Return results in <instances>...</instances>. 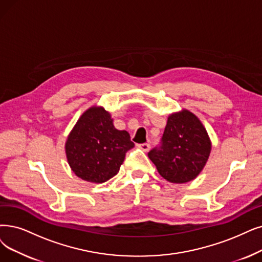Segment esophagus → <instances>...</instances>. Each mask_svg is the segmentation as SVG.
<instances>
[{
    "label": "esophagus",
    "instance_id": "34e87169",
    "mask_svg": "<svg viewBox=\"0 0 262 262\" xmlns=\"http://www.w3.org/2000/svg\"><path fill=\"white\" fill-rule=\"evenodd\" d=\"M138 147H139V148H141L143 151L147 152V151L150 149V145H149L148 143H144V144H139V145H138Z\"/></svg>",
    "mask_w": 262,
    "mask_h": 262
}]
</instances>
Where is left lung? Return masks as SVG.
<instances>
[{"label":"left lung","mask_w":262,"mask_h":262,"mask_svg":"<svg viewBox=\"0 0 262 262\" xmlns=\"http://www.w3.org/2000/svg\"><path fill=\"white\" fill-rule=\"evenodd\" d=\"M212 145L202 122L191 112L171 114L160 146L148 152L164 180L188 183L200 174L210 157Z\"/></svg>","instance_id":"obj_1"}]
</instances>
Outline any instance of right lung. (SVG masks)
Wrapping results in <instances>:
<instances>
[{"mask_svg": "<svg viewBox=\"0 0 262 262\" xmlns=\"http://www.w3.org/2000/svg\"><path fill=\"white\" fill-rule=\"evenodd\" d=\"M127 131L114 127L111 114L92 106L83 113L66 143L68 162L79 179L101 184L116 175L133 148Z\"/></svg>", "mask_w": 262, "mask_h": 262, "instance_id": "right-lung-1", "label": "right lung"}]
</instances>
